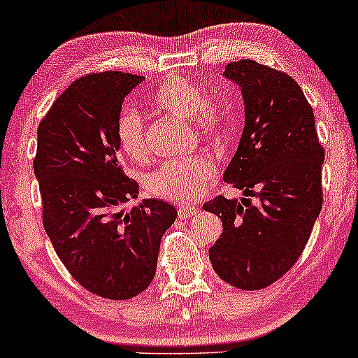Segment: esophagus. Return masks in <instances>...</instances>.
<instances>
[{"label": "esophagus", "instance_id": "obj_1", "mask_svg": "<svg viewBox=\"0 0 358 358\" xmlns=\"http://www.w3.org/2000/svg\"><path fill=\"white\" fill-rule=\"evenodd\" d=\"M199 209L194 208V206H180L178 208V216L180 218H190V216L197 215Z\"/></svg>", "mask_w": 358, "mask_h": 358}]
</instances>
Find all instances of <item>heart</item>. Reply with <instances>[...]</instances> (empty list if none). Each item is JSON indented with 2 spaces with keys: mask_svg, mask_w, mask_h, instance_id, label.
<instances>
[{
  "mask_svg": "<svg viewBox=\"0 0 358 358\" xmlns=\"http://www.w3.org/2000/svg\"><path fill=\"white\" fill-rule=\"evenodd\" d=\"M152 102L166 114L190 119L201 138H216L225 129L222 107L206 100L204 92L190 79L169 78L157 90ZM117 140L121 149L131 159L145 157V129L142 117L135 110H124L119 115ZM215 175L216 168L209 157L175 159L149 173L145 187L152 196L185 204L199 199Z\"/></svg>",
  "mask_w": 358,
  "mask_h": 358,
  "instance_id": "1",
  "label": "heart"
}]
</instances>
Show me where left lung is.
<instances>
[{
  "mask_svg": "<svg viewBox=\"0 0 358 358\" xmlns=\"http://www.w3.org/2000/svg\"><path fill=\"white\" fill-rule=\"evenodd\" d=\"M223 76L244 100L243 136L223 180L244 197L218 196L202 206L223 223L209 259L220 279L255 291L280 279L308 243L322 209L324 149L294 79L255 60L229 64ZM249 195L259 204L251 205Z\"/></svg>",
  "mask_w": 358,
  "mask_h": 358,
  "instance_id": "obj_1",
  "label": "left lung"
}]
</instances>
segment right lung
Segmentation results:
<instances>
[{
	"mask_svg": "<svg viewBox=\"0 0 358 358\" xmlns=\"http://www.w3.org/2000/svg\"><path fill=\"white\" fill-rule=\"evenodd\" d=\"M142 76L100 72L76 79L38 128L34 175L45 230L72 277L109 299H129L156 275L162 234L176 209L138 197L119 162L117 119Z\"/></svg>",
	"mask_w": 358,
	"mask_h": 358,
	"instance_id": "right-lung-1",
	"label": "right lung"
}]
</instances>
